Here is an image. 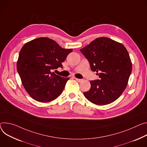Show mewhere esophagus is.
<instances>
[{"mask_svg":"<svg viewBox=\"0 0 147 147\" xmlns=\"http://www.w3.org/2000/svg\"><path fill=\"white\" fill-rule=\"evenodd\" d=\"M75 79H76V80L77 82H82V80H83L82 79L77 78H76V77H75Z\"/></svg>","mask_w":147,"mask_h":147,"instance_id":"34e87169","label":"esophagus"}]
</instances>
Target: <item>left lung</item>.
Returning <instances> with one entry per match:
<instances>
[{
    "instance_id": "8db88e82",
    "label": "left lung",
    "mask_w": 147,
    "mask_h": 147,
    "mask_svg": "<svg viewBox=\"0 0 147 147\" xmlns=\"http://www.w3.org/2000/svg\"><path fill=\"white\" fill-rule=\"evenodd\" d=\"M80 51L88 60L99 80L90 81L91 88L83 94L97 105L110 104L122 94L132 71L128 52L120 43L107 37H98Z\"/></svg>"
}]
</instances>
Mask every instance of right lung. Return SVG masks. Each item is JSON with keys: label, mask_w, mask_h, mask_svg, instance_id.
Segmentation results:
<instances>
[{"label": "right lung", "mask_w": 147, "mask_h": 147, "mask_svg": "<svg viewBox=\"0 0 147 147\" xmlns=\"http://www.w3.org/2000/svg\"><path fill=\"white\" fill-rule=\"evenodd\" d=\"M73 49H65L47 37H39L25 43L17 61L22 83L34 100L47 102L57 98L69 77L56 75L53 70L63 67Z\"/></svg>", "instance_id": "obj_1"}]
</instances>
